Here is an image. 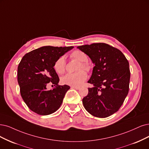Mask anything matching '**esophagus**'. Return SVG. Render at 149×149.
Segmentation results:
<instances>
[{
	"label": "esophagus",
	"instance_id": "obj_1",
	"mask_svg": "<svg viewBox=\"0 0 149 149\" xmlns=\"http://www.w3.org/2000/svg\"><path fill=\"white\" fill-rule=\"evenodd\" d=\"M71 88H74L75 90H80V88L79 86H71Z\"/></svg>",
	"mask_w": 149,
	"mask_h": 149
}]
</instances>
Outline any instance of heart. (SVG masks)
I'll return each instance as SVG.
<instances>
[{
    "mask_svg": "<svg viewBox=\"0 0 149 149\" xmlns=\"http://www.w3.org/2000/svg\"><path fill=\"white\" fill-rule=\"evenodd\" d=\"M71 59L78 61V64L77 70L78 72L72 74H68L61 78V82L64 85H68L71 86H80L86 81L88 77L86 72H90L92 67L91 65L87 61L88 58L87 54L79 49H76L70 54ZM66 67V61L64 56H61L55 61L53 64V68L56 72L59 75L65 73Z\"/></svg>",
    "mask_w": 149,
    "mask_h": 149,
    "instance_id": "1",
    "label": "heart"
}]
</instances>
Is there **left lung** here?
<instances>
[{
	"mask_svg": "<svg viewBox=\"0 0 149 149\" xmlns=\"http://www.w3.org/2000/svg\"><path fill=\"white\" fill-rule=\"evenodd\" d=\"M91 58L95 66L88 83V94L82 102L86 111L98 118L117 112L128 95L130 80L129 62L118 49L104 43L77 47Z\"/></svg>",
	"mask_w": 149,
	"mask_h": 149,
	"instance_id": "8db88e82",
	"label": "left lung"
}]
</instances>
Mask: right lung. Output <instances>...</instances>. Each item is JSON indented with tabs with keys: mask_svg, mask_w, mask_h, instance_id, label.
<instances>
[{
	"mask_svg": "<svg viewBox=\"0 0 149 149\" xmlns=\"http://www.w3.org/2000/svg\"><path fill=\"white\" fill-rule=\"evenodd\" d=\"M72 47H42L26 53L18 67L21 96L32 112L47 115L56 112L63 102L68 85H59V77L53 68L56 59ZM48 83L55 87L46 90Z\"/></svg>",
	"mask_w": 149,
	"mask_h": 149,
	"instance_id": "add662e5",
	"label": "right lung"
}]
</instances>
